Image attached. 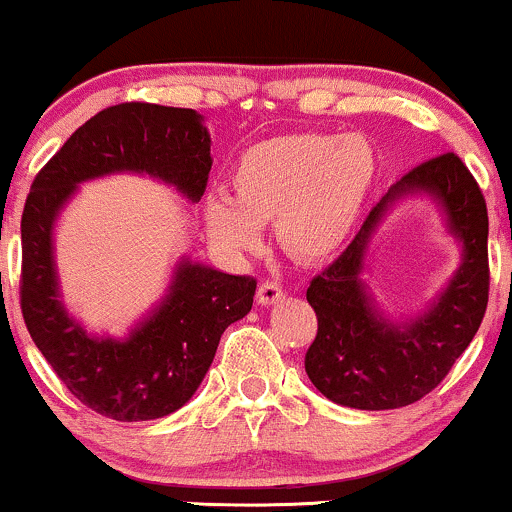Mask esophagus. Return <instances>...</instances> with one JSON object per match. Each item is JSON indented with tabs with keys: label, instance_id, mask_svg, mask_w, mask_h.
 <instances>
[{
	"label": "esophagus",
	"instance_id": "34e87169",
	"mask_svg": "<svg viewBox=\"0 0 512 512\" xmlns=\"http://www.w3.org/2000/svg\"><path fill=\"white\" fill-rule=\"evenodd\" d=\"M281 298H284V289L276 281H264V284H260V289H257V301L262 305H274Z\"/></svg>",
	"mask_w": 512,
	"mask_h": 512
}]
</instances>
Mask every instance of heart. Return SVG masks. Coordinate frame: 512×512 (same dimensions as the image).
Returning a JSON list of instances; mask_svg holds the SVG:
<instances>
[{
  "label": "heart",
  "mask_w": 512,
  "mask_h": 512,
  "mask_svg": "<svg viewBox=\"0 0 512 512\" xmlns=\"http://www.w3.org/2000/svg\"><path fill=\"white\" fill-rule=\"evenodd\" d=\"M373 146L358 134L298 132L245 149L231 168L233 197L211 192L202 214L228 255H250L272 219L276 245L315 262L342 248L373 187Z\"/></svg>",
  "instance_id": "obj_1"
}]
</instances>
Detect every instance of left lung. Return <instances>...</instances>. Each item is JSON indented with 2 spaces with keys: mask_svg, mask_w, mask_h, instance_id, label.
Masks as SVG:
<instances>
[{
  "mask_svg": "<svg viewBox=\"0 0 512 512\" xmlns=\"http://www.w3.org/2000/svg\"><path fill=\"white\" fill-rule=\"evenodd\" d=\"M424 191L444 209L463 245V262L421 318L397 326L382 317L360 274L367 243L397 198ZM489 214L477 180L455 154H440L404 173L375 204L358 236L310 281L317 334L305 373L332 402L354 409H399L419 402L450 373L477 334L489 303Z\"/></svg>",
  "mask_w": 512,
  "mask_h": 512,
  "instance_id": "8db88e82",
  "label": "left lung"
}]
</instances>
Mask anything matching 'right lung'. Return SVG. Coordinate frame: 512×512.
Segmentation results:
<instances>
[{
    "label": "right lung",
    "mask_w": 512,
    "mask_h": 512,
    "mask_svg": "<svg viewBox=\"0 0 512 512\" xmlns=\"http://www.w3.org/2000/svg\"><path fill=\"white\" fill-rule=\"evenodd\" d=\"M211 137L190 108L120 103L84 122L35 175L21 216V313L40 354L88 409L151 421L190 402L228 325L250 313L257 281L182 257L163 301L125 339L93 337L60 298L55 221L81 182L139 173L190 202L207 190Z\"/></svg>",
    "instance_id": "right-lung-1"
}]
</instances>
